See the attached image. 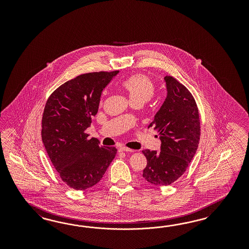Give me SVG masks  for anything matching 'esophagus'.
<instances>
[{
	"label": "esophagus",
	"mask_w": 249,
	"mask_h": 249,
	"mask_svg": "<svg viewBox=\"0 0 249 249\" xmlns=\"http://www.w3.org/2000/svg\"><path fill=\"white\" fill-rule=\"evenodd\" d=\"M119 151H126V152H133L134 150H131V149H129V148H127V147H125V146H121L119 148Z\"/></svg>",
	"instance_id": "34e87169"
}]
</instances>
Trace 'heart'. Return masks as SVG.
Here are the masks:
<instances>
[{"label": "heart", "instance_id": "b5f03b06", "mask_svg": "<svg viewBox=\"0 0 249 249\" xmlns=\"http://www.w3.org/2000/svg\"><path fill=\"white\" fill-rule=\"evenodd\" d=\"M122 88L128 93L130 103L146 102L150 100L155 92V86L151 78L144 74L130 75L123 81Z\"/></svg>", "mask_w": 249, "mask_h": 249}]
</instances>
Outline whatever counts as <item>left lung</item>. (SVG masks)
Returning <instances> with one entry per match:
<instances>
[{"instance_id":"left-lung-1","label":"left lung","mask_w":249,"mask_h":249,"mask_svg":"<svg viewBox=\"0 0 249 249\" xmlns=\"http://www.w3.org/2000/svg\"><path fill=\"white\" fill-rule=\"evenodd\" d=\"M167 97L149 125L157 129L160 151L144 150V179L158 186L170 185L186 171L200 141L199 111L191 92L173 76L164 77Z\"/></svg>"}]
</instances>
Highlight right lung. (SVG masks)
<instances>
[{"label": "right lung", "instance_id": "obj_1", "mask_svg": "<svg viewBox=\"0 0 249 249\" xmlns=\"http://www.w3.org/2000/svg\"><path fill=\"white\" fill-rule=\"evenodd\" d=\"M119 71L78 75L48 98L42 118V141L53 167L69 187L83 191L101 180L116 156L86 129L98 113L101 93Z\"/></svg>", "mask_w": 249, "mask_h": 249}]
</instances>
